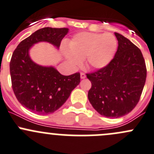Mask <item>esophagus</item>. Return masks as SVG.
I'll return each mask as SVG.
<instances>
[{
  "instance_id": "34e87169",
  "label": "esophagus",
  "mask_w": 154,
  "mask_h": 154,
  "mask_svg": "<svg viewBox=\"0 0 154 154\" xmlns=\"http://www.w3.org/2000/svg\"><path fill=\"white\" fill-rule=\"evenodd\" d=\"M86 74H85V73H83V72H81L80 73V77H81V79H84V78H86Z\"/></svg>"
}]
</instances>
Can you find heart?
<instances>
[{
	"instance_id": "obj_1",
	"label": "heart",
	"mask_w": 154,
	"mask_h": 154,
	"mask_svg": "<svg viewBox=\"0 0 154 154\" xmlns=\"http://www.w3.org/2000/svg\"><path fill=\"white\" fill-rule=\"evenodd\" d=\"M117 39L111 33L80 32L68 42L71 53L66 56L71 64L79 66L80 60L86 59L87 67L98 69L106 66L117 50Z\"/></svg>"
}]
</instances>
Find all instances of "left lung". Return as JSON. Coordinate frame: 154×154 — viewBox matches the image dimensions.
Listing matches in <instances>:
<instances>
[{"label":"left lung","mask_w":154,"mask_h":154,"mask_svg":"<svg viewBox=\"0 0 154 154\" xmlns=\"http://www.w3.org/2000/svg\"><path fill=\"white\" fill-rule=\"evenodd\" d=\"M119 47L105 67L87 73L91 87L88 98L94 109L108 118L128 114L140 100L147 77L140 49L124 35L115 32Z\"/></svg>","instance_id":"left-lung-1"}]
</instances>
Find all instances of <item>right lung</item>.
Listing matches in <instances>:
<instances>
[{
  "label": "right lung",
  "instance_id": "add662e5",
  "mask_svg": "<svg viewBox=\"0 0 154 154\" xmlns=\"http://www.w3.org/2000/svg\"><path fill=\"white\" fill-rule=\"evenodd\" d=\"M68 32V28L39 29L21 41L12 54L10 63L12 90L18 102L32 112H54L80 83L79 72L63 75L54 68L34 63L28 54L31 46L38 42H48L59 48Z\"/></svg>",
  "mask_w": 154,
  "mask_h": 154
}]
</instances>
